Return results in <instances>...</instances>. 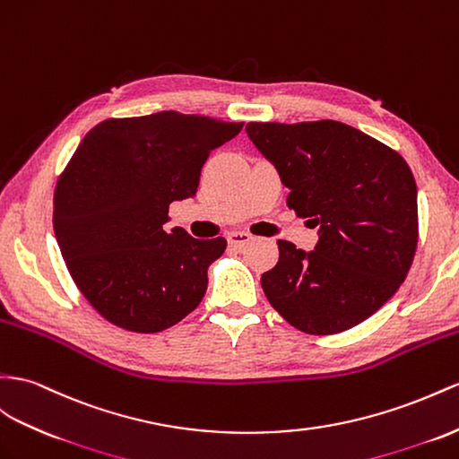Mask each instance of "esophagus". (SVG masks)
I'll return each mask as SVG.
<instances>
[{"mask_svg": "<svg viewBox=\"0 0 459 459\" xmlns=\"http://www.w3.org/2000/svg\"><path fill=\"white\" fill-rule=\"evenodd\" d=\"M252 238L254 237H252V234H248V232H230L229 237H227L229 244L234 246V248H242V246L248 244Z\"/></svg>", "mask_w": 459, "mask_h": 459, "instance_id": "34e87169", "label": "esophagus"}]
</instances>
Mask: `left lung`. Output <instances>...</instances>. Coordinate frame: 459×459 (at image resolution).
I'll use <instances>...</instances> for the list:
<instances>
[{
	"instance_id": "8db88e82",
	"label": "left lung",
	"mask_w": 459,
	"mask_h": 459,
	"mask_svg": "<svg viewBox=\"0 0 459 459\" xmlns=\"http://www.w3.org/2000/svg\"><path fill=\"white\" fill-rule=\"evenodd\" d=\"M246 134L289 187L287 205L318 227L312 252L277 240L279 262L262 275L269 304L312 335L370 318L417 250V184L403 157L335 120L250 122Z\"/></svg>"
}]
</instances>
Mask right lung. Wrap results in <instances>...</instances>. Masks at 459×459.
<instances>
[{"label": "right lung", "mask_w": 459, "mask_h": 459, "mask_svg": "<svg viewBox=\"0 0 459 459\" xmlns=\"http://www.w3.org/2000/svg\"><path fill=\"white\" fill-rule=\"evenodd\" d=\"M242 122L164 110L112 117L81 141L54 194V232L75 285L102 318L157 333L202 302L227 240L164 230L202 169Z\"/></svg>", "instance_id": "obj_1"}]
</instances>
